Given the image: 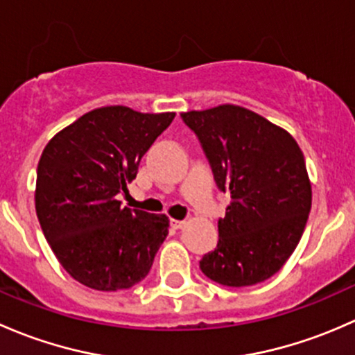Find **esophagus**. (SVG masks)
Segmentation results:
<instances>
[{
	"mask_svg": "<svg viewBox=\"0 0 355 355\" xmlns=\"http://www.w3.org/2000/svg\"><path fill=\"white\" fill-rule=\"evenodd\" d=\"M171 225H173L174 229H182L186 225L184 220H176V218H171Z\"/></svg>",
	"mask_w": 355,
	"mask_h": 355,
	"instance_id": "34e87169",
	"label": "esophagus"
}]
</instances>
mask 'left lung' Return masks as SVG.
I'll return each mask as SVG.
<instances>
[{
    "mask_svg": "<svg viewBox=\"0 0 355 355\" xmlns=\"http://www.w3.org/2000/svg\"><path fill=\"white\" fill-rule=\"evenodd\" d=\"M203 145L217 186L231 195L218 243L200 268L227 287L275 275L294 253L311 210V181L288 131L246 107L181 112Z\"/></svg>",
    "mask_w": 355,
    "mask_h": 355,
    "instance_id": "1",
    "label": "left lung"
}]
</instances>
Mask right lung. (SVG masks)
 Segmentation results:
<instances>
[{
  "instance_id": "1",
  "label": "right lung",
  "mask_w": 355,
  "mask_h": 355,
  "mask_svg": "<svg viewBox=\"0 0 355 355\" xmlns=\"http://www.w3.org/2000/svg\"><path fill=\"white\" fill-rule=\"evenodd\" d=\"M176 112L104 105L58 131L42 150L35 211L58 261L83 286L130 288L147 277L169 234L166 214L121 207L141 157Z\"/></svg>"
}]
</instances>
